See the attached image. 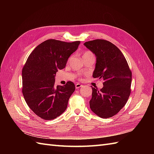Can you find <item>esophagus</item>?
<instances>
[{
  "mask_svg": "<svg viewBox=\"0 0 154 154\" xmlns=\"http://www.w3.org/2000/svg\"><path fill=\"white\" fill-rule=\"evenodd\" d=\"M81 87H82V85L80 84V83H76V84L75 85L76 88H80Z\"/></svg>",
  "mask_w": 154,
  "mask_h": 154,
  "instance_id": "obj_1",
  "label": "esophagus"
}]
</instances>
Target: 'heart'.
Masks as SVG:
<instances>
[{"label":"heart","instance_id":"1","mask_svg":"<svg viewBox=\"0 0 154 154\" xmlns=\"http://www.w3.org/2000/svg\"><path fill=\"white\" fill-rule=\"evenodd\" d=\"M88 56H94V54H93L91 52H90V51H86V52L83 53V57H88ZM79 79H81V78H79Z\"/></svg>","mask_w":154,"mask_h":154}]
</instances>
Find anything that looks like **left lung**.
<instances>
[{
  "mask_svg": "<svg viewBox=\"0 0 154 154\" xmlns=\"http://www.w3.org/2000/svg\"><path fill=\"white\" fill-rule=\"evenodd\" d=\"M84 45L96 57L92 76L103 80L100 90L91 86L90 108L100 118H111L119 112L128 100L132 72L122 51L110 42L96 39L86 42Z\"/></svg>",
  "mask_w": 154,
  "mask_h": 154,
  "instance_id": "1",
  "label": "left lung"
}]
</instances>
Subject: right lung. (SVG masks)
<instances>
[{"instance_id":"add662e5","label":"right lung","mask_w":154,"mask_h":154,"mask_svg":"<svg viewBox=\"0 0 154 154\" xmlns=\"http://www.w3.org/2000/svg\"><path fill=\"white\" fill-rule=\"evenodd\" d=\"M80 44V41L47 40L27 58L22 72V94L27 105L42 119H54L66 110L75 85L69 81L63 86H56L54 76L65 68Z\"/></svg>"}]
</instances>
